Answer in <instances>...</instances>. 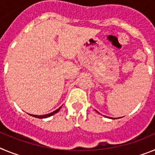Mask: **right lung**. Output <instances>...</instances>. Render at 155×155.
Listing matches in <instances>:
<instances>
[{
	"mask_svg": "<svg viewBox=\"0 0 155 155\" xmlns=\"http://www.w3.org/2000/svg\"><path fill=\"white\" fill-rule=\"evenodd\" d=\"M61 107H62V106H61V107L59 108V109H57V110L53 111V113H49V114L42 115V116H37V115H31V114H30V116H33V117H35V118H39V119H44V118H47V117H50V116H53V115H54V114H55V113H58L59 111H60V109H61Z\"/></svg>",
	"mask_w": 155,
	"mask_h": 155,
	"instance_id": "add662e5",
	"label": "right lung"
}]
</instances>
